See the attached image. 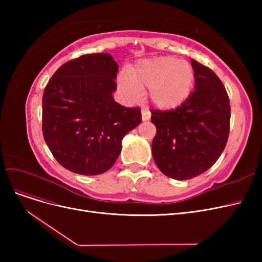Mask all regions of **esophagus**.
Listing matches in <instances>:
<instances>
[{
	"label": "esophagus",
	"mask_w": 262,
	"mask_h": 262,
	"mask_svg": "<svg viewBox=\"0 0 262 262\" xmlns=\"http://www.w3.org/2000/svg\"><path fill=\"white\" fill-rule=\"evenodd\" d=\"M141 114H142V120H143V121H147L149 117H150V114H149L148 110L144 109V108L141 110Z\"/></svg>",
	"instance_id": "1"
}]
</instances>
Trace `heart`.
<instances>
[{
  "label": "heart",
  "mask_w": 262,
  "mask_h": 262,
  "mask_svg": "<svg viewBox=\"0 0 262 262\" xmlns=\"http://www.w3.org/2000/svg\"><path fill=\"white\" fill-rule=\"evenodd\" d=\"M128 75L118 77V85L126 96L136 100L141 90L148 89L149 100L161 110H172L185 104L195 82L193 67L188 61L173 57L139 61Z\"/></svg>",
  "instance_id": "1"
}]
</instances>
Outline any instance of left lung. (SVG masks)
Wrapping results in <instances>:
<instances>
[{"instance_id":"obj_1","label":"left lung","mask_w":262,"mask_h":262,"mask_svg":"<svg viewBox=\"0 0 262 262\" xmlns=\"http://www.w3.org/2000/svg\"><path fill=\"white\" fill-rule=\"evenodd\" d=\"M194 92L170 112L152 110L156 126L152 142L154 162L169 178L191 179L215 164L227 143L231 120L223 83L209 68L191 59Z\"/></svg>"}]
</instances>
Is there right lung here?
Returning <instances> with one entry per match:
<instances>
[{
  "instance_id": "add662e5",
  "label": "right lung",
  "mask_w": 262,
  "mask_h": 262,
  "mask_svg": "<svg viewBox=\"0 0 262 262\" xmlns=\"http://www.w3.org/2000/svg\"><path fill=\"white\" fill-rule=\"evenodd\" d=\"M118 63L109 53L84 54L61 66L42 96V133L60 165L85 176L113 167L124 136L141 123L139 107L115 101Z\"/></svg>"
}]
</instances>
